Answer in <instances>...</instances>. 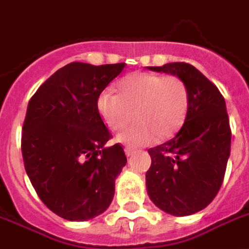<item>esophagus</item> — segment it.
Here are the masks:
<instances>
[{"mask_svg": "<svg viewBox=\"0 0 249 249\" xmlns=\"http://www.w3.org/2000/svg\"><path fill=\"white\" fill-rule=\"evenodd\" d=\"M135 153V149H130V148H125V155H126V157H130L132 155Z\"/></svg>", "mask_w": 249, "mask_h": 249, "instance_id": "1", "label": "esophagus"}]
</instances>
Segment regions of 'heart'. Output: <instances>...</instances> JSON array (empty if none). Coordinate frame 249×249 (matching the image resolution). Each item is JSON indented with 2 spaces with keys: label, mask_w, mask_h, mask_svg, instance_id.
<instances>
[{
  "label": "heart",
  "mask_w": 249,
  "mask_h": 249,
  "mask_svg": "<svg viewBox=\"0 0 249 249\" xmlns=\"http://www.w3.org/2000/svg\"><path fill=\"white\" fill-rule=\"evenodd\" d=\"M120 94L104 89L97 97V110L108 128L119 130L135 112L137 124L121 130L116 140L126 146L149 145L168 139L183 125L189 105L185 82L178 76L133 73L119 84Z\"/></svg>",
  "instance_id": "1"
}]
</instances>
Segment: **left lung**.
I'll use <instances>...</instances> for the list:
<instances>
[{
    "mask_svg": "<svg viewBox=\"0 0 249 249\" xmlns=\"http://www.w3.org/2000/svg\"><path fill=\"white\" fill-rule=\"evenodd\" d=\"M149 71L180 77L189 105L181 129L151 148L146 191L153 204L173 216L204 209L219 192L231 153V128L225 100L203 73L187 62L148 66Z\"/></svg>",
    "mask_w": 249,
    "mask_h": 249,
    "instance_id": "8db88e82",
    "label": "left lung"
}]
</instances>
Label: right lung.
<instances>
[{"instance_id": "add662e5", "label": "right lung", "mask_w": 249, "mask_h": 249, "mask_svg": "<svg viewBox=\"0 0 249 249\" xmlns=\"http://www.w3.org/2000/svg\"><path fill=\"white\" fill-rule=\"evenodd\" d=\"M125 62H71L52 74L30 98L21 149L25 171L38 197L69 221H85L107 211L114 181L126 164L97 110V97Z\"/></svg>"}]
</instances>
